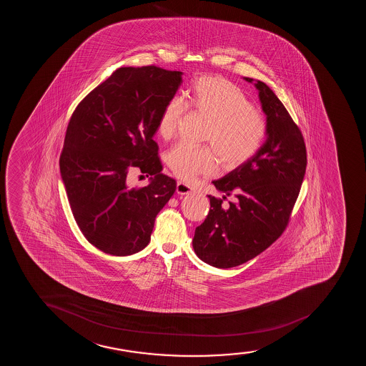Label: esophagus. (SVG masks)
I'll return each mask as SVG.
<instances>
[{
	"mask_svg": "<svg viewBox=\"0 0 366 366\" xmlns=\"http://www.w3.org/2000/svg\"><path fill=\"white\" fill-rule=\"evenodd\" d=\"M192 192H193V189H192L190 185L185 184L183 182H177V193L185 195V194H190Z\"/></svg>",
	"mask_w": 366,
	"mask_h": 366,
	"instance_id": "obj_1",
	"label": "esophagus"
}]
</instances>
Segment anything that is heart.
<instances>
[{"instance_id": "b5f03b06", "label": "heart", "mask_w": 366, "mask_h": 366, "mask_svg": "<svg viewBox=\"0 0 366 366\" xmlns=\"http://www.w3.org/2000/svg\"><path fill=\"white\" fill-rule=\"evenodd\" d=\"M185 109L207 118L204 140L212 147H193L179 143L166 154L174 176L184 182L210 176L222 161L223 167H239L255 155L266 138L267 121L260 109L231 80L219 76L194 79L182 95ZM184 107L171 99L161 109L156 132L162 139L176 134Z\"/></svg>"}]
</instances>
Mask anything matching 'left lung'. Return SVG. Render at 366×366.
<instances>
[{
  "mask_svg": "<svg viewBox=\"0 0 366 366\" xmlns=\"http://www.w3.org/2000/svg\"><path fill=\"white\" fill-rule=\"evenodd\" d=\"M255 86L267 116V139L250 160L212 182L226 195H209L210 211L194 234L197 255L219 269L252 260L281 237L307 169V147L299 127L265 83L259 80ZM227 196H234L235 202L224 207Z\"/></svg>",
  "mask_w": 366,
  "mask_h": 366,
  "instance_id": "left-lung-1",
  "label": "left lung"
}]
</instances>
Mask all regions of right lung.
<instances>
[{"mask_svg":"<svg viewBox=\"0 0 366 366\" xmlns=\"http://www.w3.org/2000/svg\"><path fill=\"white\" fill-rule=\"evenodd\" d=\"M182 74L157 66L118 68L71 114L59 169L78 227L101 252L127 257L143 250L176 192V181L161 173L152 137ZM132 167L152 176L151 184L129 190Z\"/></svg>","mask_w":366,"mask_h":366,"instance_id":"obj_1","label":"right lung"}]
</instances>
